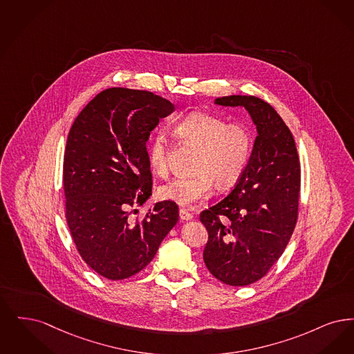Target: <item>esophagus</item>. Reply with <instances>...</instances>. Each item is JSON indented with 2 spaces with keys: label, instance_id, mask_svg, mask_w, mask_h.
I'll return each instance as SVG.
<instances>
[{
  "label": "esophagus",
  "instance_id": "obj_1",
  "mask_svg": "<svg viewBox=\"0 0 354 354\" xmlns=\"http://www.w3.org/2000/svg\"><path fill=\"white\" fill-rule=\"evenodd\" d=\"M180 218L181 221H190L193 219V214L189 213L186 209H180Z\"/></svg>",
  "mask_w": 354,
  "mask_h": 354
}]
</instances>
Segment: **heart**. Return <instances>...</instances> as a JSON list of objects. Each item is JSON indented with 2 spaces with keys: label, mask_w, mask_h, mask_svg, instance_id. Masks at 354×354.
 Instances as JSON below:
<instances>
[{
  "label": "heart",
  "mask_w": 354,
  "mask_h": 354,
  "mask_svg": "<svg viewBox=\"0 0 354 354\" xmlns=\"http://www.w3.org/2000/svg\"><path fill=\"white\" fill-rule=\"evenodd\" d=\"M176 129L187 144L200 148L193 167L196 173L161 185L157 190L161 200L190 207L212 194L214 183L219 189H227L248 169L255 138L246 123H229L222 116L197 111L180 119ZM147 158L154 174L165 176L169 171V149L164 133L158 132L151 140Z\"/></svg>",
  "instance_id": "obj_1"
}]
</instances>
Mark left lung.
Listing matches in <instances>:
<instances>
[{"instance_id":"left-lung-1","label":"left lung","mask_w":354,"mask_h":354,"mask_svg":"<svg viewBox=\"0 0 354 354\" xmlns=\"http://www.w3.org/2000/svg\"><path fill=\"white\" fill-rule=\"evenodd\" d=\"M216 104L246 108L258 136L250 167L234 189L203 210L209 239L203 261L213 277L241 287L258 281L277 263L292 235L299 210L300 161L290 128L255 96L216 97Z\"/></svg>"}]
</instances>
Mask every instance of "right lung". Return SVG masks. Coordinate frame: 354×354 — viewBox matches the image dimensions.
Masks as SVG:
<instances>
[{"mask_svg":"<svg viewBox=\"0 0 354 354\" xmlns=\"http://www.w3.org/2000/svg\"><path fill=\"white\" fill-rule=\"evenodd\" d=\"M173 109L153 93L112 87L71 125L63 157L66 221L82 259L100 277L123 280L140 272L178 221L171 201L129 218L152 194L151 131Z\"/></svg>","mask_w":354,"mask_h":354,"instance_id":"obj_1","label":"right lung"}]
</instances>
